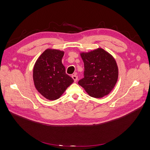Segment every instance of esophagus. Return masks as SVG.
Masks as SVG:
<instances>
[{
  "label": "esophagus",
  "instance_id": "1",
  "mask_svg": "<svg viewBox=\"0 0 150 150\" xmlns=\"http://www.w3.org/2000/svg\"><path fill=\"white\" fill-rule=\"evenodd\" d=\"M72 79H74V82H76L77 80H78V76H77L76 74L72 75Z\"/></svg>",
  "mask_w": 150,
  "mask_h": 150
}]
</instances>
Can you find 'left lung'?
<instances>
[{"label":"left lung","mask_w":150,"mask_h":150,"mask_svg":"<svg viewBox=\"0 0 150 150\" xmlns=\"http://www.w3.org/2000/svg\"><path fill=\"white\" fill-rule=\"evenodd\" d=\"M84 62V78L79 81L90 96L103 98L110 93L118 78V67L110 53L102 48L80 53Z\"/></svg>","instance_id":"left-lung-1"}]
</instances>
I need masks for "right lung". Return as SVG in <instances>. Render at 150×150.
<instances>
[{
	"label": "right lung",
	"mask_w": 150,
	"mask_h": 150,
	"mask_svg": "<svg viewBox=\"0 0 150 150\" xmlns=\"http://www.w3.org/2000/svg\"><path fill=\"white\" fill-rule=\"evenodd\" d=\"M64 52L47 49L36 61L33 69V80L38 91L49 100L59 98L74 82L66 73L62 63Z\"/></svg>",
	"instance_id": "add662e5"
}]
</instances>
